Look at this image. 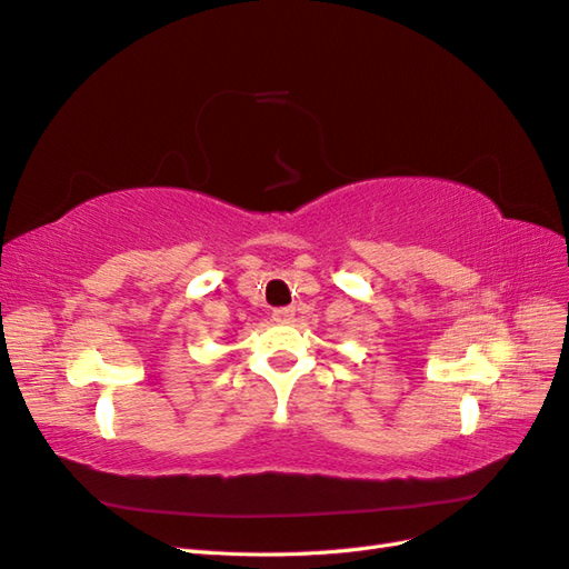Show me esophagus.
<instances>
[{"mask_svg":"<svg viewBox=\"0 0 569 569\" xmlns=\"http://www.w3.org/2000/svg\"><path fill=\"white\" fill-rule=\"evenodd\" d=\"M291 318H295V308H291V306L274 308V311H272V320L274 322H289Z\"/></svg>","mask_w":569,"mask_h":569,"instance_id":"esophagus-1","label":"esophagus"}]
</instances>
